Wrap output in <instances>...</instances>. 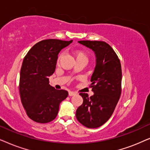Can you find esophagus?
<instances>
[{
	"label": "esophagus",
	"mask_w": 150,
	"mask_h": 150,
	"mask_svg": "<svg viewBox=\"0 0 150 150\" xmlns=\"http://www.w3.org/2000/svg\"><path fill=\"white\" fill-rule=\"evenodd\" d=\"M69 96H73V95H76V93H75V92H73V91H69Z\"/></svg>",
	"instance_id": "34e87169"
}]
</instances>
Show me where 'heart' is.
I'll list each match as a JSON object with an SVG mask.
<instances>
[{
    "label": "heart",
    "mask_w": 150,
    "mask_h": 150,
    "mask_svg": "<svg viewBox=\"0 0 150 150\" xmlns=\"http://www.w3.org/2000/svg\"><path fill=\"white\" fill-rule=\"evenodd\" d=\"M74 55H75L76 59H85V60L86 61L88 59V55L86 54V53H85V52L83 51H81V50H76V51H74ZM62 56H63V53H62L61 54L59 55L58 59H57V62H59V61L60 60V59L62 57Z\"/></svg>",
    "instance_id": "1"
}]
</instances>
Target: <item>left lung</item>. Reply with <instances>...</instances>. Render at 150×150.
I'll use <instances>...</instances> for the list:
<instances>
[{"label":"left lung","mask_w":150,"mask_h":150,"mask_svg":"<svg viewBox=\"0 0 150 150\" xmlns=\"http://www.w3.org/2000/svg\"><path fill=\"white\" fill-rule=\"evenodd\" d=\"M79 43L95 52L96 66L91 77L92 91L88 97L81 93L83 103L77 109L76 118L88 128H96L112 115L121 93L122 72L118 56L108 44L103 41L81 40Z\"/></svg>","instance_id":"obj_1"}]
</instances>
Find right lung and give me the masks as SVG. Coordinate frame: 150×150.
Masks as SVG:
<instances>
[{
    "label": "right lung",
    "instance_id": "add662e5",
    "mask_svg": "<svg viewBox=\"0 0 150 150\" xmlns=\"http://www.w3.org/2000/svg\"><path fill=\"white\" fill-rule=\"evenodd\" d=\"M72 40H44L32 47L25 55L20 74L21 102L28 117L40 123L54 120L59 105L68 97L65 90L49 84V77L55 72L59 51Z\"/></svg>",
    "mask_w": 150,
    "mask_h": 150
}]
</instances>
